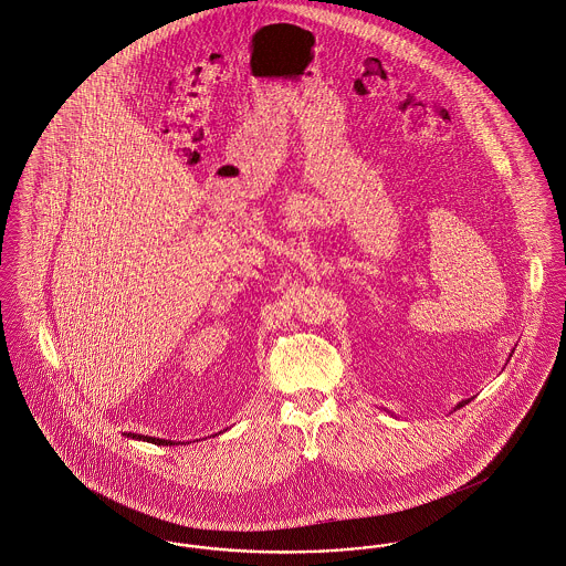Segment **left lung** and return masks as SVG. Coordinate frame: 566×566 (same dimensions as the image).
<instances>
[{
  "instance_id": "8db88e82",
  "label": "left lung",
  "mask_w": 566,
  "mask_h": 566,
  "mask_svg": "<svg viewBox=\"0 0 566 566\" xmlns=\"http://www.w3.org/2000/svg\"><path fill=\"white\" fill-rule=\"evenodd\" d=\"M470 400H472V398H468V400H461V402H459V405H457V407H454V411H457V409H461V407H463V405H468V402H470ZM388 413H390V411H388ZM391 416H394V413H391Z\"/></svg>"
}]
</instances>
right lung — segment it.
I'll return each instance as SVG.
<instances>
[{"instance_id": "obj_1", "label": "right lung", "mask_w": 566, "mask_h": 566, "mask_svg": "<svg viewBox=\"0 0 566 566\" xmlns=\"http://www.w3.org/2000/svg\"><path fill=\"white\" fill-rule=\"evenodd\" d=\"M127 437H130V439H142V441H148V443H155V446H175L176 443L172 439H159V437L130 436V433Z\"/></svg>"}]
</instances>
